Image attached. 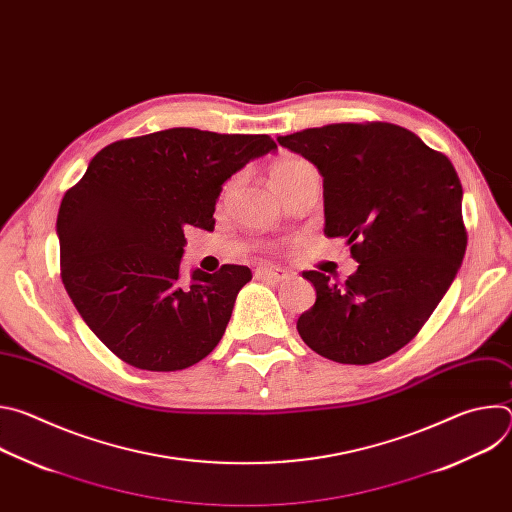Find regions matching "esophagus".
<instances>
[{
	"instance_id": "obj_1",
	"label": "esophagus",
	"mask_w": 512,
	"mask_h": 512,
	"mask_svg": "<svg viewBox=\"0 0 512 512\" xmlns=\"http://www.w3.org/2000/svg\"><path fill=\"white\" fill-rule=\"evenodd\" d=\"M257 279H267V281H287L291 279V273L279 267H259L255 269Z\"/></svg>"
}]
</instances>
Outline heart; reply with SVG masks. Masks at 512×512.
Instances as JSON below:
<instances>
[{"label":"heart","mask_w":512,"mask_h":512,"mask_svg":"<svg viewBox=\"0 0 512 512\" xmlns=\"http://www.w3.org/2000/svg\"><path fill=\"white\" fill-rule=\"evenodd\" d=\"M304 168H310V164L304 160V158H298V156H281L277 158L271 168H269V180L273 184V188L277 190L281 184H285L289 178H294L298 172H302ZM233 190V182H229L223 192H221V202H225L229 198Z\"/></svg>","instance_id":"heart-1"}]
</instances>
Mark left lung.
Here are the masks:
<instances>
[{"label": "left lung", "instance_id": "left-lung-1", "mask_svg": "<svg viewBox=\"0 0 512 512\" xmlns=\"http://www.w3.org/2000/svg\"><path fill=\"white\" fill-rule=\"evenodd\" d=\"M324 178L326 237H344L358 269L344 283L304 277L316 304L302 340L342 364L379 362L411 342L452 285L468 245L456 168L409 129L332 123L277 137Z\"/></svg>", "mask_w": 512, "mask_h": 512}]
</instances>
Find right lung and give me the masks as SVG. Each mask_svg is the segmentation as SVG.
Segmentation results:
<instances>
[{
  "label": "right lung",
  "instance_id": "add662e5",
  "mask_svg": "<svg viewBox=\"0 0 512 512\" xmlns=\"http://www.w3.org/2000/svg\"><path fill=\"white\" fill-rule=\"evenodd\" d=\"M277 145L269 135L174 127L109 143L66 190L60 277L95 336L141 371H182L223 338L245 265L180 269L184 227L214 229L223 184Z\"/></svg>",
  "mask_w": 512,
  "mask_h": 512
}]
</instances>
